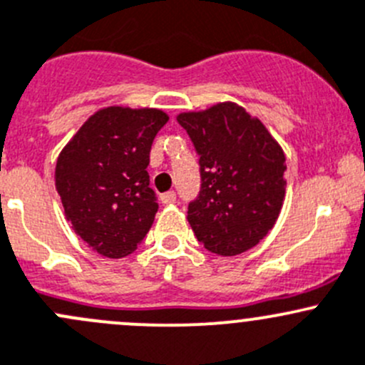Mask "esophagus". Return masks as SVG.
Wrapping results in <instances>:
<instances>
[{
	"mask_svg": "<svg viewBox=\"0 0 365 365\" xmlns=\"http://www.w3.org/2000/svg\"><path fill=\"white\" fill-rule=\"evenodd\" d=\"M175 200H178V195H175L174 191H168V193L161 195V202H163V204H174Z\"/></svg>",
	"mask_w": 365,
	"mask_h": 365,
	"instance_id": "obj_1",
	"label": "esophagus"
}]
</instances>
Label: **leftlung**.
<instances>
[{
  "mask_svg": "<svg viewBox=\"0 0 365 365\" xmlns=\"http://www.w3.org/2000/svg\"><path fill=\"white\" fill-rule=\"evenodd\" d=\"M178 122L200 167V191L187 204L195 236L223 257L250 250L273 229L282 209V149L259 118L234 103L181 113Z\"/></svg>",
  "mask_w": 365,
  "mask_h": 365,
  "instance_id": "obj_1",
  "label": "left lung"
}]
</instances>
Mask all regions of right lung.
Masks as SVG:
<instances>
[{
  "label": "right lung",
  "instance_id": "add662e5",
  "mask_svg": "<svg viewBox=\"0 0 365 365\" xmlns=\"http://www.w3.org/2000/svg\"><path fill=\"white\" fill-rule=\"evenodd\" d=\"M167 122L161 110L104 108L81 125L56 161L65 218L104 257L133 254L153 227L158 198L147 167Z\"/></svg>",
  "mask_w": 365,
  "mask_h": 365
}]
</instances>
